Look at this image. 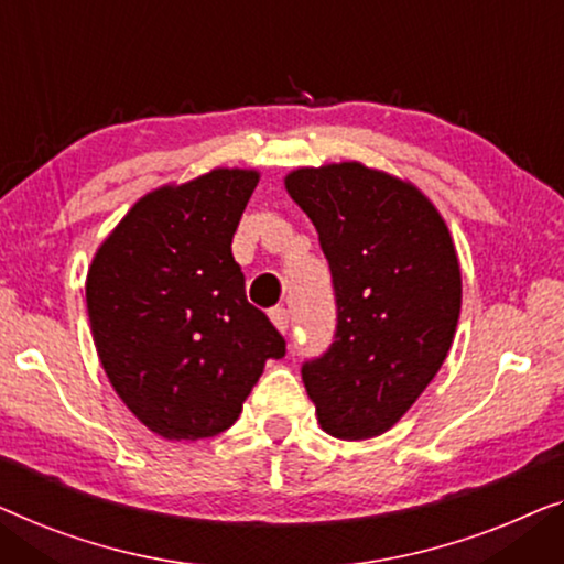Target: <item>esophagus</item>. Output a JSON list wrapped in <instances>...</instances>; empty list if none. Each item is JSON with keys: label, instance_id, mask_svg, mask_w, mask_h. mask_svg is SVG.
Returning <instances> with one entry per match:
<instances>
[{"label": "esophagus", "instance_id": "obj_1", "mask_svg": "<svg viewBox=\"0 0 564 564\" xmlns=\"http://www.w3.org/2000/svg\"><path fill=\"white\" fill-rule=\"evenodd\" d=\"M268 316H271V322L275 324V329H279L281 335H285V332H289L291 322H289V312H285L283 306H275V308H271V312H268Z\"/></svg>", "mask_w": 564, "mask_h": 564}]
</instances>
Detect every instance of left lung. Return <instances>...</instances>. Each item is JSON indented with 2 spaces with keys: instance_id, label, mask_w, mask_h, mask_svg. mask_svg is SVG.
Returning a JSON list of instances; mask_svg holds the SVG:
<instances>
[{
  "instance_id": "left-lung-1",
  "label": "left lung",
  "mask_w": 564,
  "mask_h": 564,
  "mask_svg": "<svg viewBox=\"0 0 564 564\" xmlns=\"http://www.w3.org/2000/svg\"><path fill=\"white\" fill-rule=\"evenodd\" d=\"M285 192L332 268L337 335L301 368L316 422L337 440L391 430L455 339L463 275L447 221L422 188L360 161L296 169Z\"/></svg>"
}]
</instances>
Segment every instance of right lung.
I'll use <instances>...</instances> for the list:
<instances>
[{"label": "right lung", "instance_id": "add662e5", "mask_svg": "<svg viewBox=\"0 0 564 564\" xmlns=\"http://www.w3.org/2000/svg\"><path fill=\"white\" fill-rule=\"evenodd\" d=\"M256 169H212L140 196L94 252L86 308L101 368L163 440L229 430L285 343L245 296L232 235Z\"/></svg>", "mask_w": 564, "mask_h": 564}]
</instances>
